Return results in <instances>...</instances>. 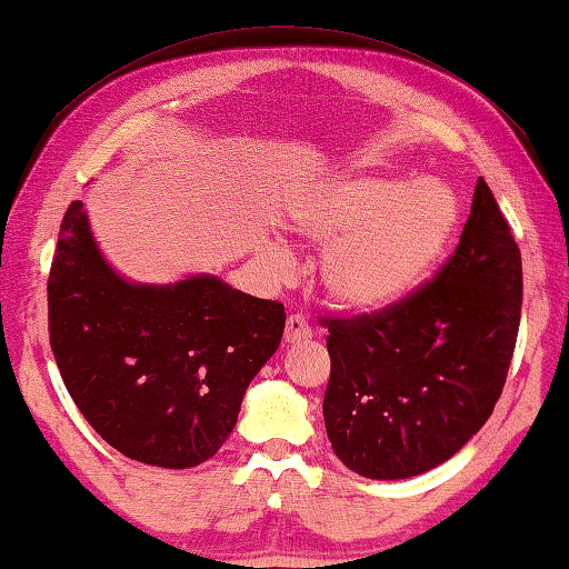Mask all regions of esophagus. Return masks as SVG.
Returning <instances> with one entry per match:
<instances>
[{
  "label": "esophagus",
  "mask_w": 569,
  "mask_h": 569,
  "mask_svg": "<svg viewBox=\"0 0 569 569\" xmlns=\"http://www.w3.org/2000/svg\"><path fill=\"white\" fill-rule=\"evenodd\" d=\"M313 336L311 326L303 316H288L286 320V340L288 343H301V340H308Z\"/></svg>",
  "instance_id": "1"
}]
</instances>
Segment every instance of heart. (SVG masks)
Wrapping results in <instances>:
<instances>
[{
	"mask_svg": "<svg viewBox=\"0 0 569 569\" xmlns=\"http://www.w3.org/2000/svg\"><path fill=\"white\" fill-rule=\"evenodd\" d=\"M296 231L328 243L320 283L338 308L378 313L428 281L460 226V201L446 183L406 173H346L298 201ZM281 256L286 249L281 246Z\"/></svg>",
	"mask_w": 569,
	"mask_h": 569,
	"instance_id": "b5f03b06",
	"label": "heart"
}]
</instances>
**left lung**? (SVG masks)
I'll return each instance as SVG.
<instances>
[{"mask_svg":"<svg viewBox=\"0 0 569 569\" xmlns=\"http://www.w3.org/2000/svg\"><path fill=\"white\" fill-rule=\"evenodd\" d=\"M520 308V249L478 179L436 281L386 311L326 318L323 420L340 462L370 480H406L456 456L500 398Z\"/></svg>","mask_w":569,"mask_h":569,"instance_id":"1","label":"left lung"}]
</instances>
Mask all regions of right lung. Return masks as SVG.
Here are the masks:
<instances>
[{
  "mask_svg": "<svg viewBox=\"0 0 569 569\" xmlns=\"http://www.w3.org/2000/svg\"><path fill=\"white\" fill-rule=\"evenodd\" d=\"M49 343L81 416L121 456L157 468L213 458L253 376L281 343V303L209 273L131 283L101 256L84 203L61 221Z\"/></svg>",
  "mask_w": 569,
  "mask_h": 569,
  "instance_id": "add662e5",
  "label": "right lung"
}]
</instances>
